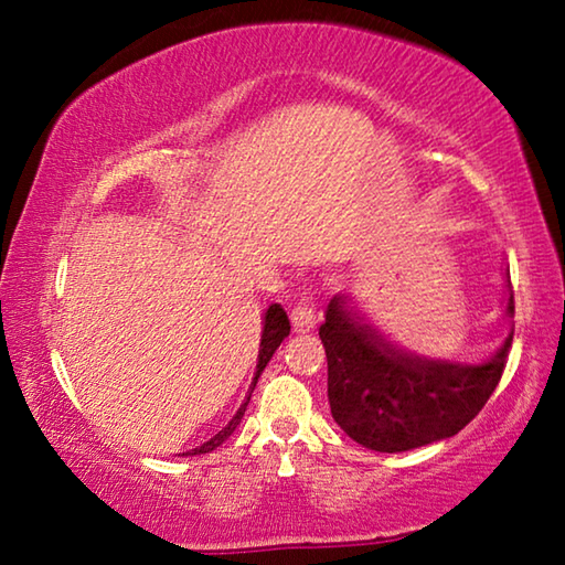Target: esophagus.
I'll use <instances>...</instances> for the list:
<instances>
[{
	"mask_svg": "<svg viewBox=\"0 0 565 565\" xmlns=\"http://www.w3.org/2000/svg\"><path fill=\"white\" fill-rule=\"evenodd\" d=\"M317 321H319V313H317V309H313L311 299H309V296H301L299 303H296L291 309L294 329L299 333H306V331H311L313 327H317Z\"/></svg>",
	"mask_w": 565,
	"mask_h": 565,
	"instance_id": "esophagus-1",
	"label": "esophagus"
}]
</instances>
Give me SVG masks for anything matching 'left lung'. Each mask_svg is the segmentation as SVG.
I'll return each mask as SVG.
<instances>
[{
    "label": "left lung",
    "mask_w": 565,
    "mask_h": 565,
    "mask_svg": "<svg viewBox=\"0 0 565 565\" xmlns=\"http://www.w3.org/2000/svg\"><path fill=\"white\" fill-rule=\"evenodd\" d=\"M509 281L505 313L513 317ZM319 337L329 361L331 416L353 441L381 454L451 438L478 416L499 386L513 329L483 363L416 356L398 349L337 294Z\"/></svg>",
    "instance_id": "left-lung-1"
}]
</instances>
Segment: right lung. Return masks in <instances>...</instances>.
Listing matches in <instances>:
<instances>
[{
	"label": "right lung",
	"instance_id": "right-lung-1",
	"mask_svg": "<svg viewBox=\"0 0 565 565\" xmlns=\"http://www.w3.org/2000/svg\"><path fill=\"white\" fill-rule=\"evenodd\" d=\"M289 331H291V323H289V317H286V311L281 309L279 303H271L269 309H266V313H264V331H262V343H259V359H256L254 381H252V386H248L246 401H244L242 406H238V411L234 414V418L228 420V424L222 428V431H218L214 438H209V441H206V444H202L199 448H191V451H189L191 456L214 451L216 446H222V444L226 441V438L236 431V426L242 424V416H244V411H246V406H248V401H252V394H254L256 381H259L262 371L266 369V363L271 361L274 351L281 347V341H284L286 337H289Z\"/></svg>",
	"mask_w": 565,
	"mask_h": 565
}]
</instances>
